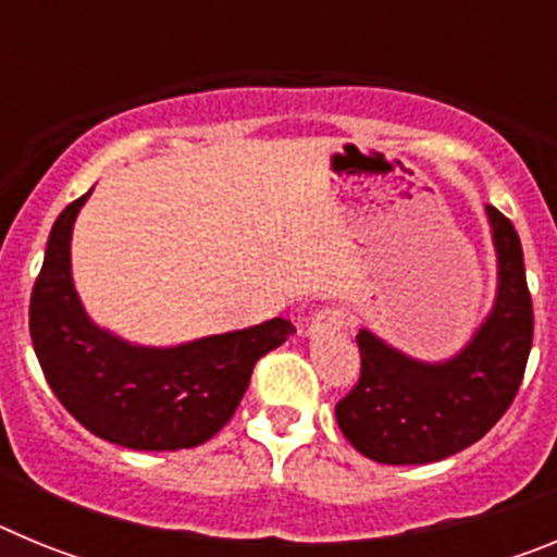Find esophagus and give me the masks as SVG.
Instances as JSON below:
<instances>
[{
	"label": "esophagus",
	"mask_w": 557,
	"mask_h": 557,
	"mask_svg": "<svg viewBox=\"0 0 557 557\" xmlns=\"http://www.w3.org/2000/svg\"><path fill=\"white\" fill-rule=\"evenodd\" d=\"M346 326V312L339 307H326L321 312H314L312 323H309V334L318 337V334H332L339 332V329Z\"/></svg>",
	"instance_id": "obj_1"
}]
</instances>
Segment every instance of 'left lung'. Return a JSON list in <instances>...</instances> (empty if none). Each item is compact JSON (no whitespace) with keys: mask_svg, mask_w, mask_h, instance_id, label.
I'll use <instances>...</instances> for the list:
<instances>
[{"mask_svg":"<svg viewBox=\"0 0 557 557\" xmlns=\"http://www.w3.org/2000/svg\"><path fill=\"white\" fill-rule=\"evenodd\" d=\"M499 293L494 312L469 346L441 366L393 351L371 332L357 334V385L334 412L357 451L387 466H421L476 444L519 393L533 346V298L519 234L488 206Z\"/></svg>","mask_w":557,"mask_h":557,"instance_id":"left-lung-1","label":"left lung"}]
</instances>
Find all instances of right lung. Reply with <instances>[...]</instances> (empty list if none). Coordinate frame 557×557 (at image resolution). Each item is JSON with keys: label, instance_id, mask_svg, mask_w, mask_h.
<instances>
[{"label": "right lung", "instance_id": "1", "mask_svg": "<svg viewBox=\"0 0 557 557\" xmlns=\"http://www.w3.org/2000/svg\"><path fill=\"white\" fill-rule=\"evenodd\" d=\"M88 191L61 211L29 295V337L49 387L91 435L141 451H175L218 435L253 366L295 326L273 318L175 348L122 343L88 321L72 284L69 239Z\"/></svg>", "mask_w": 557, "mask_h": 557}]
</instances>
